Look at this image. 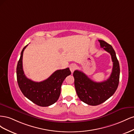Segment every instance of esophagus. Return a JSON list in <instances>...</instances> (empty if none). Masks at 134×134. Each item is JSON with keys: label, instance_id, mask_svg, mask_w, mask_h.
<instances>
[{"label": "esophagus", "instance_id": "obj_1", "mask_svg": "<svg viewBox=\"0 0 134 134\" xmlns=\"http://www.w3.org/2000/svg\"><path fill=\"white\" fill-rule=\"evenodd\" d=\"M76 65L75 64H72L70 65V71H71V72H73L76 69Z\"/></svg>", "mask_w": 134, "mask_h": 134}]
</instances>
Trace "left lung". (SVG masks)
Returning <instances> with one entry per match:
<instances>
[{
  "label": "left lung",
  "instance_id": "obj_1",
  "mask_svg": "<svg viewBox=\"0 0 134 134\" xmlns=\"http://www.w3.org/2000/svg\"><path fill=\"white\" fill-rule=\"evenodd\" d=\"M100 47L111 55L113 68L111 74L106 80L96 82L84 72L75 70L73 76L76 92L79 99L91 106H97L103 103L114 94L119 83L120 65L115 50L111 44L103 40H98Z\"/></svg>",
  "mask_w": 134,
  "mask_h": 134
}]
</instances>
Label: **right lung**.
<instances>
[{"mask_svg": "<svg viewBox=\"0 0 134 134\" xmlns=\"http://www.w3.org/2000/svg\"><path fill=\"white\" fill-rule=\"evenodd\" d=\"M23 48L17 66V79L18 86L26 98L41 107H47L55 103L59 98L61 87L66 77L71 74L69 68L55 71L42 82H36L27 78L23 70Z\"/></svg>", "mask_w": 134, "mask_h": 134, "instance_id": "right-lung-1", "label": "right lung"}]
</instances>
